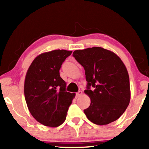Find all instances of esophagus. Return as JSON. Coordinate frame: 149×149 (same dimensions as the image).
I'll return each mask as SVG.
<instances>
[{
	"label": "esophagus",
	"instance_id": "obj_1",
	"mask_svg": "<svg viewBox=\"0 0 149 149\" xmlns=\"http://www.w3.org/2000/svg\"><path fill=\"white\" fill-rule=\"evenodd\" d=\"M83 94V92L81 91H78V92H77V93H76V97H77H77H79L81 96V95Z\"/></svg>",
	"mask_w": 149,
	"mask_h": 149
}]
</instances>
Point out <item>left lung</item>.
<instances>
[{
  "mask_svg": "<svg viewBox=\"0 0 149 149\" xmlns=\"http://www.w3.org/2000/svg\"><path fill=\"white\" fill-rule=\"evenodd\" d=\"M72 56L85 70L84 92L91 100L84 110L87 119L99 125L116 121L127 109L131 96L125 64L115 53L99 47L75 50Z\"/></svg>",
  "mask_w": 149,
  "mask_h": 149,
  "instance_id": "1",
  "label": "left lung"
}]
</instances>
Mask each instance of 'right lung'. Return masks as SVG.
<instances>
[{"label":"right lung","instance_id":"right-lung-1","mask_svg":"<svg viewBox=\"0 0 149 149\" xmlns=\"http://www.w3.org/2000/svg\"><path fill=\"white\" fill-rule=\"evenodd\" d=\"M72 52L58 49L42 53L32 61L26 72L24 95L28 110L42 125L56 127L64 123L74 93L66 91L60 77L62 63Z\"/></svg>","mask_w":149,"mask_h":149}]
</instances>
